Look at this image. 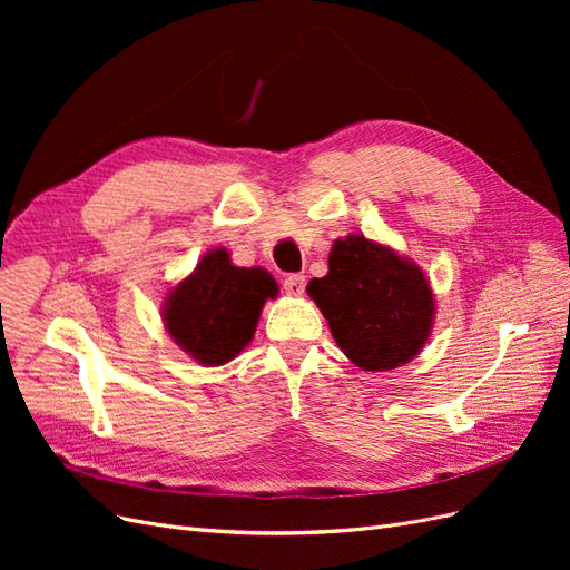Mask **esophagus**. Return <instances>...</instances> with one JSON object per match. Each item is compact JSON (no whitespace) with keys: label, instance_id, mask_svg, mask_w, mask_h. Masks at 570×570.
<instances>
[{"label":"esophagus","instance_id":"34e87169","mask_svg":"<svg viewBox=\"0 0 570 570\" xmlns=\"http://www.w3.org/2000/svg\"><path fill=\"white\" fill-rule=\"evenodd\" d=\"M283 287H285L287 295H292V297H299V295H304L306 278H304L302 273H289V275H285Z\"/></svg>","mask_w":570,"mask_h":570}]
</instances>
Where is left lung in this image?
<instances>
[{
    "label": "left lung",
    "mask_w": 570,
    "mask_h": 570,
    "mask_svg": "<svg viewBox=\"0 0 570 570\" xmlns=\"http://www.w3.org/2000/svg\"><path fill=\"white\" fill-rule=\"evenodd\" d=\"M337 347L364 371H390L421 352L433 325V292L421 273L364 235L337 239L325 278L306 287Z\"/></svg>",
    "instance_id": "obj_1"
}]
</instances>
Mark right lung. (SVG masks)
Returning a JSON list of instances; mask_svg holds the SVG:
<instances>
[{"mask_svg":"<svg viewBox=\"0 0 570 570\" xmlns=\"http://www.w3.org/2000/svg\"><path fill=\"white\" fill-rule=\"evenodd\" d=\"M275 295L268 271L237 268L226 249H216L170 289L164 321L180 350L204 366H220L247 347L264 302Z\"/></svg>","mask_w":570,"mask_h":570,"instance_id":"right-lung-1","label":"right lung"}]
</instances>
